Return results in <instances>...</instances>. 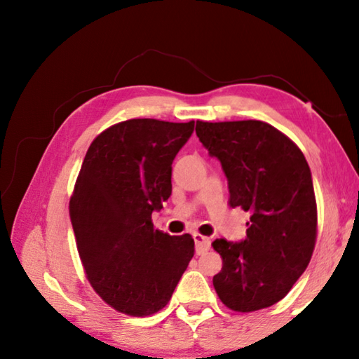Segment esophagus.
Returning a JSON list of instances; mask_svg holds the SVG:
<instances>
[{"label":"esophagus","instance_id":"1","mask_svg":"<svg viewBox=\"0 0 359 359\" xmlns=\"http://www.w3.org/2000/svg\"><path fill=\"white\" fill-rule=\"evenodd\" d=\"M193 239H194V244H196V253L198 255L208 252L209 248H210V239L205 238V236L194 233L193 234Z\"/></svg>","mask_w":359,"mask_h":359}]
</instances>
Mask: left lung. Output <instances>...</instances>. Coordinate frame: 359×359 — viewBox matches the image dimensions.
Returning a JSON list of instances; mask_svg holds the SVG:
<instances>
[{
  "mask_svg": "<svg viewBox=\"0 0 359 359\" xmlns=\"http://www.w3.org/2000/svg\"><path fill=\"white\" fill-rule=\"evenodd\" d=\"M196 135L228 179L229 205L250 212L247 238L214 241L223 258L214 287L224 306H274L306 271L317 239L312 174L293 141L259 120L196 121Z\"/></svg>",
  "mask_w": 359,
  "mask_h": 359,
  "instance_id": "8db88e82",
  "label": "left lung"
}]
</instances>
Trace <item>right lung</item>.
I'll list each match as a JSON object with an SVG mask.
<instances>
[{"instance_id":"1","label":"right lung","mask_w":359,"mask_h":359,"mask_svg":"<svg viewBox=\"0 0 359 359\" xmlns=\"http://www.w3.org/2000/svg\"><path fill=\"white\" fill-rule=\"evenodd\" d=\"M194 121L133 118L102 131L88 147L69 201L85 274L121 313L161 311L194 253L190 234L154 228L151 214L172 193V161Z\"/></svg>"}]
</instances>
